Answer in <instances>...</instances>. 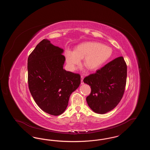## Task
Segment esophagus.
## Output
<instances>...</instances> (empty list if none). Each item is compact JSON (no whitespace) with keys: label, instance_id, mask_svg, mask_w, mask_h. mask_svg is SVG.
Wrapping results in <instances>:
<instances>
[{"label":"esophagus","instance_id":"1","mask_svg":"<svg viewBox=\"0 0 150 150\" xmlns=\"http://www.w3.org/2000/svg\"><path fill=\"white\" fill-rule=\"evenodd\" d=\"M83 79H84V76H81V84H84Z\"/></svg>","mask_w":150,"mask_h":150}]
</instances>
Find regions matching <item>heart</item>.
<instances>
[{"label":"heart","instance_id":"b5f03b06","mask_svg":"<svg viewBox=\"0 0 150 150\" xmlns=\"http://www.w3.org/2000/svg\"><path fill=\"white\" fill-rule=\"evenodd\" d=\"M112 54V50L107 45L95 42L82 43L75 51L65 52L66 62L70 68L74 70L83 58V64L90 71L100 68Z\"/></svg>","mask_w":150,"mask_h":150}]
</instances>
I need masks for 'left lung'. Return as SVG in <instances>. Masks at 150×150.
Instances as JSON below:
<instances>
[{"label": "left lung", "mask_w": 150, "mask_h": 150, "mask_svg": "<svg viewBox=\"0 0 150 150\" xmlns=\"http://www.w3.org/2000/svg\"><path fill=\"white\" fill-rule=\"evenodd\" d=\"M127 76L126 62L119 57L84 79L91 86V92L86 100L94 112L103 114L118 105L125 92Z\"/></svg>", "instance_id": "obj_1"}]
</instances>
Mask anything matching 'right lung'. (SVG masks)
<instances>
[{"label": "right lung", "instance_id": "obj_1", "mask_svg": "<svg viewBox=\"0 0 150 150\" xmlns=\"http://www.w3.org/2000/svg\"><path fill=\"white\" fill-rule=\"evenodd\" d=\"M64 50L43 39L28 60L29 90L38 106L54 116L62 114L81 82L80 74L63 69Z\"/></svg>", "mask_w": 150, "mask_h": 150}]
</instances>
